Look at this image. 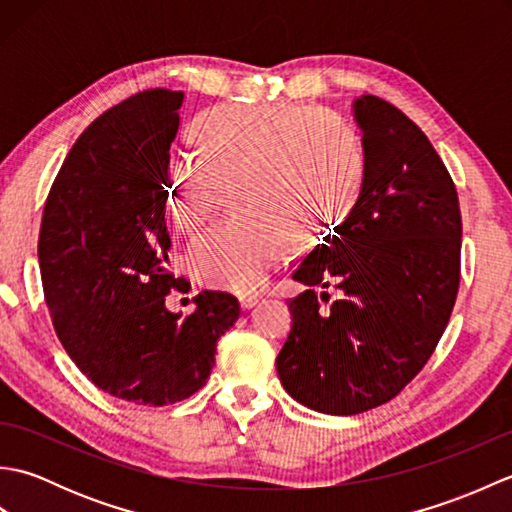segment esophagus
<instances>
[{
    "mask_svg": "<svg viewBox=\"0 0 512 512\" xmlns=\"http://www.w3.org/2000/svg\"><path fill=\"white\" fill-rule=\"evenodd\" d=\"M259 301H262V295H239V306H242L244 310L257 306Z\"/></svg>",
    "mask_w": 512,
    "mask_h": 512,
    "instance_id": "obj_1",
    "label": "esophagus"
}]
</instances>
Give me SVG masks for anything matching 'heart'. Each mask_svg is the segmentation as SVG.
Listing matches in <instances>:
<instances>
[{
	"label": "heart",
	"mask_w": 512,
	"mask_h": 512,
	"mask_svg": "<svg viewBox=\"0 0 512 512\" xmlns=\"http://www.w3.org/2000/svg\"><path fill=\"white\" fill-rule=\"evenodd\" d=\"M200 151L167 167V209L180 231L209 220L224 189L237 217L189 246V268L211 288L253 292L290 242H303L350 209L363 151L350 123L303 105L220 107L195 127Z\"/></svg>",
	"instance_id": "heart-1"
}]
</instances>
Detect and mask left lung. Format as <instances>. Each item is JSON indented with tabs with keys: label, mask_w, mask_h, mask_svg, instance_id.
<instances>
[{
	"label": "left lung",
	"mask_w": 512,
	"mask_h": 512,
	"mask_svg": "<svg viewBox=\"0 0 512 512\" xmlns=\"http://www.w3.org/2000/svg\"><path fill=\"white\" fill-rule=\"evenodd\" d=\"M361 195L334 235L303 257L288 301L292 328L277 356L281 385L301 405L354 416L385 405L429 361L460 288L458 191L422 129L365 94ZM336 285L329 303L317 287Z\"/></svg>",
	"instance_id": "8db88e82"
}]
</instances>
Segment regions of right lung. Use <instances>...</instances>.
<instances>
[{
    "label": "right lung",
    "instance_id": "add662e5",
    "mask_svg": "<svg viewBox=\"0 0 512 512\" xmlns=\"http://www.w3.org/2000/svg\"><path fill=\"white\" fill-rule=\"evenodd\" d=\"M184 94L145 90L114 105L70 149L43 206L39 268L59 341L105 394L173 405L211 376L220 336L239 319L228 292L202 290L189 317L165 306L169 147Z\"/></svg>",
    "mask_w": 512,
    "mask_h": 512
}]
</instances>
